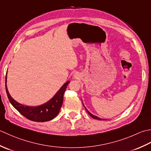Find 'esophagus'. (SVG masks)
Wrapping results in <instances>:
<instances>
[{
  "mask_svg": "<svg viewBox=\"0 0 151 151\" xmlns=\"http://www.w3.org/2000/svg\"><path fill=\"white\" fill-rule=\"evenodd\" d=\"M74 78H75L76 79H79V78H80L79 73H75V74H74Z\"/></svg>",
  "mask_w": 151,
  "mask_h": 151,
  "instance_id": "1",
  "label": "esophagus"
}]
</instances>
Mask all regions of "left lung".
<instances>
[{"label": "left lung", "mask_w": 151, "mask_h": 151, "mask_svg": "<svg viewBox=\"0 0 151 151\" xmlns=\"http://www.w3.org/2000/svg\"><path fill=\"white\" fill-rule=\"evenodd\" d=\"M84 106V105H83ZM84 107H85V106H84ZM85 109H86V111H87V113H88V115H90L92 118H93V119H97V120H100V121H101V119H100V118H99V117H98V116H95V115H93L92 114V113H91L90 112L88 111L87 109V108H86V107H85ZM103 120H104V119H103Z\"/></svg>", "instance_id": "8db88e82"}]
</instances>
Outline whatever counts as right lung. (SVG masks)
<instances>
[{
    "label": "right lung",
    "instance_id": "obj_1",
    "mask_svg": "<svg viewBox=\"0 0 151 151\" xmlns=\"http://www.w3.org/2000/svg\"><path fill=\"white\" fill-rule=\"evenodd\" d=\"M6 79L7 76H6V91L12 105L24 117L35 122L49 121L58 114L63 103L64 92L70 83L69 81L66 82L55 96L46 103L39 106H27L18 103L10 96L6 86Z\"/></svg>",
    "mask_w": 151,
    "mask_h": 151
}]
</instances>
